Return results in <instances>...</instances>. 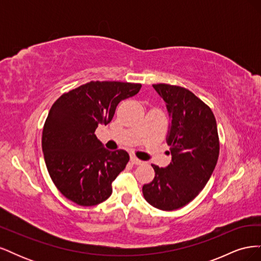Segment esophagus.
<instances>
[{
    "instance_id": "1",
    "label": "esophagus",
    "mask_w": 261,
    "mask_h": 261,
    "mask_svg": "<svg viewBox=\"0 0 261 261\" xmlns=\"http://www.w3.org/2000/svg\"><path fill=\"white\" fill-rule=\"evenodd\" d=\"M130 162H132L133 164H136V165H139V164L143 163V161L139 160L138 158H136V156H130Z\"/></svg>"
}]
</instances>
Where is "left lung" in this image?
<instances>
[{"label": "left lung", "instance_id": "obj_1", "mask_svg": "<svg viewBox=\"0 0 261 261\" xmlns=\"http://www.w3.org/2000/svg\"><path fill=\"white\" fill-rule=\"evenodd\" d=\"M171 115L168 144L172 160L167 168L152 164L154 178L143 186L145 199L163 211L186 206L206 186L220 152L215 114L202 100L180 86L156 84Z\"/></svg>", "mask_w": 261, "mask_h": 261}]
</instances>
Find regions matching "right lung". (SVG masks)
Returning a JSON list of instances; mask_svg holds the SVG:
<instances>
[{
	"label": "right lung",
	"instance_id": "add662e5",
	"mask_svg": "<svg viewBox=\"0 0 261 261\" xmlns=\"http://www.w3.org/2000/svg\"><path fill=\"white\" fill-rule=\"evenodd\" d=\"M140 84L89 82L54 102L42 130V151L54 185L80 206H96L112 194V181L129 160L125 150L109 151L94 135L112 121L115 109L135 96Z\"/></svg>",
	"mask_w": 261,
	"mask_h": 261
}]
</instances>
